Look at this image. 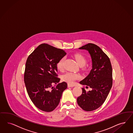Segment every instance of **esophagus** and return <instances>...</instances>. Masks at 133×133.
<instances>
[{
    "label": "esophagus",
    "instance_id": "1",
    "mask_svg": "<svg viewBox=\"0 0 133 133\" xmlns=\"http://www.w3.org/2000/svg\"><path fill=\"white\" fill-rule=\"evenodd\" d=\"M74 85H71V84H68V87L69 88V87H74Z\"/></svg>",
    "mask_w": 133,
    "mask_h": 133
}]
</instances>
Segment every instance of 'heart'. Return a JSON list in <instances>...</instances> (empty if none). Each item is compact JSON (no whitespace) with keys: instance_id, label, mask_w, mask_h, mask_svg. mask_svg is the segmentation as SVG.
<instances>
[{"instance_id":"obj_1","label":"heart","mask_w":133,"mask_h":133,"mask_svg":"<svg viewBox=\"0 0 133 133\" xmlns=\"http://www.w3.org/2000/svg\"><path fill=\"white\" fill-rule=\"evenodd\" d=\"M74 58L77 64L80 66L84 65L87 62L86 57L81 54L78 53L74 55ZM64 61V58H61L57 64V69L59 70H62L63 69V62ZM81 78V75L77 73H74L72 72H68L64 74L63 76V80L68 83H72L73 82L78 80Z\"/></svg>"}]
</instances>
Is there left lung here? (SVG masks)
Instances as JSON below:
<instances>
[{
  "mask_svg": "<svg viewBox=\"0 0 133 133\" xmlns=\"http://www.w3.org/2000/svg\"><path fill=\"white\" fill-rule=\"evenodd\" d=\"M79 49L89 52L92 62L90 72L79 82L89 86L91 90L82 89V94L77 99V103L85 111H92L100 107L107 98L112 84V68L110 59L97 45L88 43Z\"/></svg>",
  "mask_w": 133,
  "mask_h": 133,
  "instance_id": "left-lung-1",
  "label": "left lung"
}]
</instances>
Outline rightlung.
Here are the masks:
<instances>
[{
  "instance_id": "right-lung-1",
  "label": "right lung",
  "mask_w": 133,
  "mask_h": 133,
  "mask_svg": "<svg viewBox=\"0 0 133 133\" xmlns=\"http://www.w3.org/2000/svg\"><path fill=\"white\" fill-rule=\"evenodd\" d=\"M65 55L64 50L43 43L27 59L24 77L26 90L32 102L43 111H53L68 87L65 82L59 83L60 79L57 77V64Z\"/></svg>"
}]
</instances>
